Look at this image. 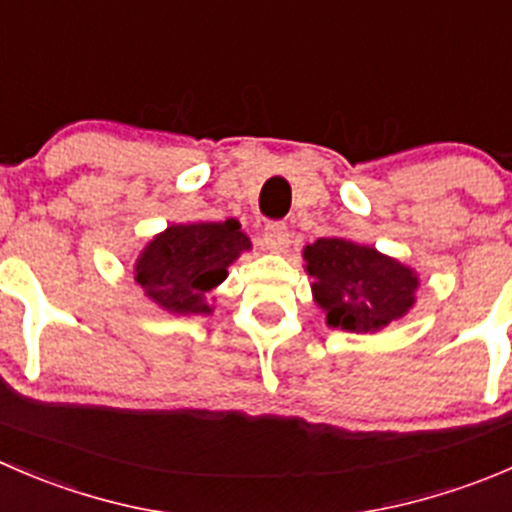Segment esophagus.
<instances>
[{"instance_id": "34e87169", "label": "esophagus", "mask_w": 512, "mask_h": 512, "mask_svg": "<svg viewBox=\"0 0 512 512\" xmlns=\"http://www.w3.org/2000/svg\"><path fill=\"white\" fill-rule=\"evenodd\" d=\"M290 245V230L282 222H270L262 232V247L270 252H282Z\"/></svg>"}]
</instances>
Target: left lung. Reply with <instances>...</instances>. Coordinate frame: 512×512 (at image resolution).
<instances>
[{
  "label": "left lung",
  "instance_id": "left-lung-1",
  "mask_svg": "<svg viewBox=\"0 0 512 512\" xmlns=\"http://www.w3.org/2000/svg\"><path fill=\"white\" fill-rule=\"evenodd\" d=\"M312 295L327 325L350 332H377L408 315L418 275L375 247L345 237H320L302 250Z\"/></svg>",
  "mask_w": 512,
  "mask_h": 512
}]
</instances>
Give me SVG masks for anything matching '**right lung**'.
<instances>
[{
	"mask_svg": "<svg viewBox=\"0 0 512 512\" xmlns=\"http://www.w3.org/2000/svg\"><path fill=\"white\" fill-rule=\"evenodd\" d=\"M250 247V237L237 220L172 225L142 250L135 280L162 310L207 315L212 307L205 295L225 280L227 267Z\"/></svg>",
	"mask_w": 512,
	"mask_h": 512,
	"instance_id": "add662e5",
	"label": "right lung"
}]
</instances>
